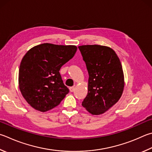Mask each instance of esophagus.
<instances>
[{"instance_id": "34e87169", "label": "esophagus", "mask_w": 152, "mask_h": 152, "mask_svg": "<svg viewBox=\"0 0 152 152\" xmlns=\"http://www.w3.org/2000/svg\"><path fill=\"white\" fill-rule=\"evenodd\" d=\"M74 90H75V87L74 86H72V87H70V91L71 92H73Z\"/></svg>"}]
</instances>
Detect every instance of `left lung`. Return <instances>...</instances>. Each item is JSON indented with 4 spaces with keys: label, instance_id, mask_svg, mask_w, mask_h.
I'll list each match as a JSON object with an SVG mask.
<instances>
[{
    "label": "left lung",
    "instance_id": "obj_1",
    "mask_svg": "<svg viewBox=\"0 0 152 152\" xmlns=\"http://www.w3.org/2000/svg\"><path fill=\"white\" fill-rule=\"evenodd\" d=\"M89 74L88 92L82 106L102 114L119 100L124 87L122 66L114 50L100 45L78 46Z\"/></svg>",
    "mask_w": 152,
    "mask_h": 152
}]
</instances>
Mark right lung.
<instances>
[{"label":"right lung","mask_w":152,"mask_h":152,"mask_svg":"<svg viewBox=\"0 0 152 152\" xmlns=\"http://www.w3.org/2000/svg\"><path fill=\"white\" fill-rule=\"evenodd\" d=\"M76 50V46L45 43L32 48L24 55L19 68V88L33 108L48 111L58 106L68 94L59 70Z\"/></svg>","instance_id":"1"}]
</instances>
